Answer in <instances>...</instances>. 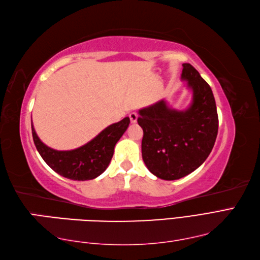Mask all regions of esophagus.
I'll list each match as a JSON object with an SVG mask.
<instances>
[{
    "label": "esophagus",
    "instance_id": "esophagus-1",
    "mask_svg": "<svg viewBox=\"0 0 260 260\" xmlns=\"http://www.w3.org/2000/svg\"><path fill=\"white\" fill-rule=\"evenodd\" d=\"M138 113L137 112H131L130 115H129V118H130V121L132 122V123H136L137 122V120H138Z\"/></svg>",
    "mask_w": 260,
    "mask_h": 260
}]
</instances>
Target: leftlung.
I'll list each match as a JSON object with an SVG mask.
<instances>
[{
  "instance_id": "left-lung-1",
  "label": "left lung",
  "mask_w": 260,
  "mask_h": 260,
  "mask_svg": "<svg viewBox=\"0 0 260 260\" xmlns=\"http://www.w3.org/2000/svg\"><path fill=\"white\" fill-rule=\"evenodd\" d=\"M181 78L193 92L185 110L171 109L162 99L139 110L143 129L142 159L152 174L167 181L192 173L207 159L218 131L216 104L210 85L191 64H183Z\"/></svg>"
}]
</instances>
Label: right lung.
I'll list each match as a JSON object with an SVG mask.
<instances>
[{"label": "right lung", "instance_id": "add662e5", "mask_svg": "<svg viewBox=\"0 0 260 260\" xmlns=\"http://www.w3.org/2000/svg\"><path fill=\"white\" fill-rule=\"evenodd\" d=\"M129 123V117H125L121 121L107 126L91 141L69 151L54 150L44 144L37 137L33 124L31 135L37 151L50 169L64 178L87 181L96 179L108 168L115 145L128 129Z\"/></svg>", "mask_w": 260, "mask_h": 260}]
</instances>
